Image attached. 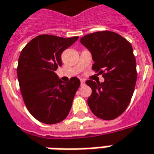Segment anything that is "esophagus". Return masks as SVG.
<instances>
[{
	"mask_svg": "<svg viewBox=\"0 0 154 154\" xmlns=\"http://www.w3.org/2000/svg\"><path fill=\"white\" fill-rule=\"evenodd\" d=\"M83 85H85V81L82 79V80H81V86H83Z\"/></svg>",
	"mask_w": 154,
	"mask_h": 154,
	"instance_id": "34e87169",
	"label": "esophagus"
}]
</instances>
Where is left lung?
Returning a JSON list of instances; mask_svg holds the SVG:
<instances>
[{"label": "left lung", "mask_w": 154, "mask_h": 154, "mask_svg": "<svg viewBox=\"0 0 154 154\" xmlns=\"http://www.w3.org/2000/svg\"><path fill=\"white\" fill-rule=\"evenodd\" d=\"M80 42L92 54L93 70L104 78L101 83L86 82L92 88L88 104L97 117L114 120L125 111L134 93L137 73L132 46L125 38L110 31L87 34Z\"/></svg>", "instance_id": "8db88e82"}]
</instances>
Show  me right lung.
<instances>
[{
  "label": "right lung",
  "instance_id": "1",
  "mask_svg": "<svg viewBox=\"0 0 154 154\" xmlns=\"http://www.w3.org/2000/svg\"><path fill=\"white\" fill-rule=\"evenodd\" d=\"M77 38L42 34L21 51L17 70L21 94L28 110L40 122L59 123L70 112L80 80L72 77L64 82L55 72L62 64V52Z\"/></svg>",
  "mask_w": 154,
  "mask_h": 154
}]
</instances>
